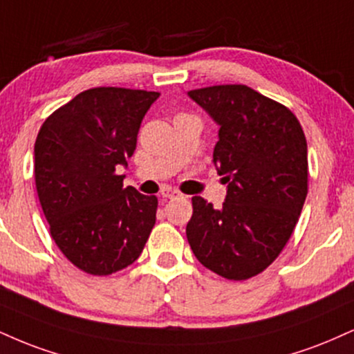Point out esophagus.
<instances>
[{"label": "esophagus", "instance_id": "obj_1", "mask_svg": "<svg viewBox=\"0 0 354 354\" xmlns=\"http://www.w3.org/2000/svg\"><path fill=\"white\" fill-rule=\"evenodd\" d=\"M180 193L178 191H174L171 188H163L161 189V198L163 199H174V198H180Z\"/></svg>", "mask_w": 354, "mask_h": 354}]
</instances>
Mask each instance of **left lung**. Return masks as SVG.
Returning <instances> with one entry per match:
<instances>
[{"instance_id": "8db88e82", "label": "left lung", "mask_w": 354, "mask_h": 354, "mask_svg": "<svg viewBox=\"0 0 354 354\" xmlns=\"http://www.w3.org/2000/svg\"><path fill=\"white\" fill-rule=\"evenodd\" d=\"M214 118L212 161L227 185L219 209L193 196L186 237L199 262L227 280L259 275L279 257L308 193V153L290 109L242 84L189 91Z\"/></svg>"}]
</instances>
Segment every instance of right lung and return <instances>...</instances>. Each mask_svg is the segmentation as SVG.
<instances>
[{"mask_svg": "<svg viewBox=\"0 0 354 354\" xmlns=\"http://www.w3.org/2000/svg\"><path fill=\"white\" fill-rule=\"evenodd\" d=\"M158 92L93 87L42 123L34 178L55 245L80 270L110 275L142 254L156 221V196L123 188L117 166L133 155Z\"/></svg>", "mask_w": 354, "mask_h": 354, "instance_id": "right-lung-1", "label": "right lung"}]
</instances>
